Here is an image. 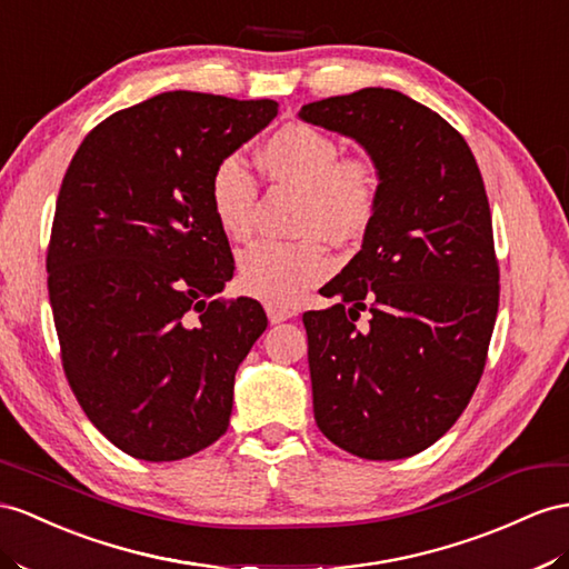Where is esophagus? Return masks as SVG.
<instances>
[{"label":"esophagus","instance_id":"34e87169","mask_svg":"<svg viewBox=\"0 0 569 569\" xmlns=\"http://www.w3.org/2000/svg\"><path fill=\"white\" fill-rule=\"evenodd\" d=\"M293 315L296 312L288 310V308H279V305H267V317H269L271 325H281V322H286V319L293 317Z\"/></svg>","mask_w":569,"mask_h":569}]
</instances>
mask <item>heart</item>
I'll return each mask as SVG.
<instances>
[{
	"instance_id": "b5f03b06",
	"label": "heart",
	"mask_w": 569,
	"mask_h": 569,
	"mask_svg": "<svg viewBox=\"0 0 569 569\" xmlns=\"http://www.w3.org/2000/svg\"><path fill=\"white\" fill-rule=\"evenodd\" d=\"M261 166L279 184L300 189L296 242L259 240L238 257L240 286L269 305H293L305 290L327 279L333 261L327 242L351 244L370 232L380 213V174L368 158L341 156L339 141L308 122H288L261 146ZM209 199L216 223L230 240L254 230L259 184L238 153L211 170Z\"/></svg>"
}]
</instances>
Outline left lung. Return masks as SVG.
Masks as SVG:
<instances>
[{"mask_svg": "<svg viewBox=\"0 0 569 569\" xmlns=\"http://www.w3.org/2000/svg\"><path fill=\"white\" fill-rule=\"evenodd\" d=\"M300 118L366 146L382 192L362 250L322 288L339 302L302 315L317 428L360 459L413 457L457 423L488 360L500 264L483 178L457 129L399 91Z\"/></svg>", "mask_w": 569, "mask_h": 569, "instance_id": "obj_1", "label": "left lung"}]
</instances>
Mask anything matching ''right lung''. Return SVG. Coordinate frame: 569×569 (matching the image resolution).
Instances as JSON below:
<instances>
[{
  "label": "right lung",
  "mask_w": 569,
  "mask_h": 569,
  "mask_svg": "<svg viewBox=\"0 0 569 569\" xmlns=\"http://www.w3.org/2000/svg\"><path fill=\"white\" fill-rule=\"evenodd\" d=\"M276 112L269 98L168 91L96 124L64 172L46 259L62 368L129 457L178 461L228 430L267 315L221 296L232 252L209 178Z\"/></svg>",
  "instance_id": "right-lung-1"
}]
</instances>
